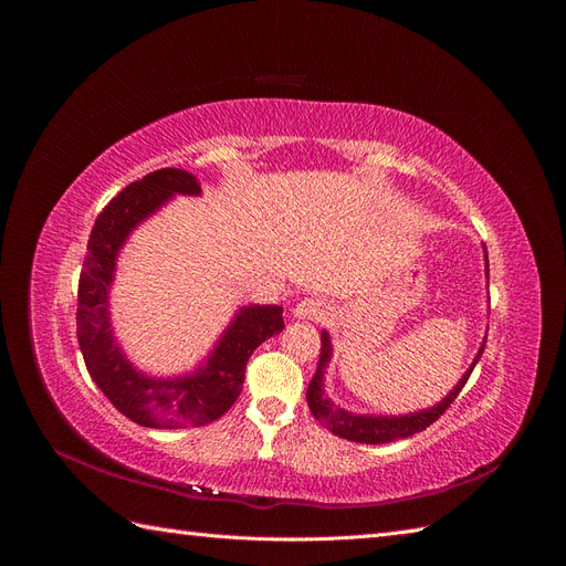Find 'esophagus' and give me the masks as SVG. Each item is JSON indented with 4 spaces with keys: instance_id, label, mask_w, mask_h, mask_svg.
<instances>
[{
    "instance_id": "obj_1",
    "label": "esophagus",
    "mask_w": 566,
    "mask_h": 566,
    "mask_svg": "<svg viewBox=\"0 0 566 566\" xmlns=\"http://www.w3.org/2000/svg\"><path fill=\"white\" fill-rule=\"evenodd\" d=\"M295 316L306 321H323L328 316V304L321 297H306L295 306Z\"/></svg>"
}]
</instances>
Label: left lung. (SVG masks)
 <instances>
[{
	"instance_id": "obj_1",
	"label": "left lung",
	"mask_w": 566,
	"mask_h": 566,
	"mask_svg": "<svg viewBox=\"0 0 566 566\" xmlns=\"http://www.w3.org/2000/svg\"><path fill=\"white\" fill-rule=\"evenodd\" d=\"M489 269V264H486ZM331 337L328 333H321V358H318V368L316 375L310 382V389H306V401H310V410L314 413V418L323 424L328 427V430L342 439H349V441H358V443H389V441H397V439H406V437H413L422 430H427L432 422H437L443 413H447V408L455 401V397L460 394V389L465 387V382L470 380V373L474 370L479 356L484 352L479 349L474 364L470 366V370L462 375V380L453 387V391L449 394L447 399L441 403H437L430 410H420V413H410V416H399V418H382V416H354L345 408H337L333 406L328 399H325L323 394V370L325 364L331 361Z\"/></svg>"
}]
</instances>
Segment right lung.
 <instances>
[{"instance_id": "right-lung-1", "label": "right lung", "mask_w": 566, "mask_h": 566, "mask_svg": "<svg viewBox=\"0 0 566 566\" xmlns=\"http://www.w3.org/2000/svg\"><path fill=\"white\" fill-rule=\"evenodd\" d=\"M175 193L198 196L186 169L165 167L123 188L94 221L77 287V342L87 370L119 413L144 427H202L219 420L243 389L250 354L285 328L283 306H245L205 368L175 380L136 373L113 339L108 287L129 231Z\"/></svg>"}]
</instances>
